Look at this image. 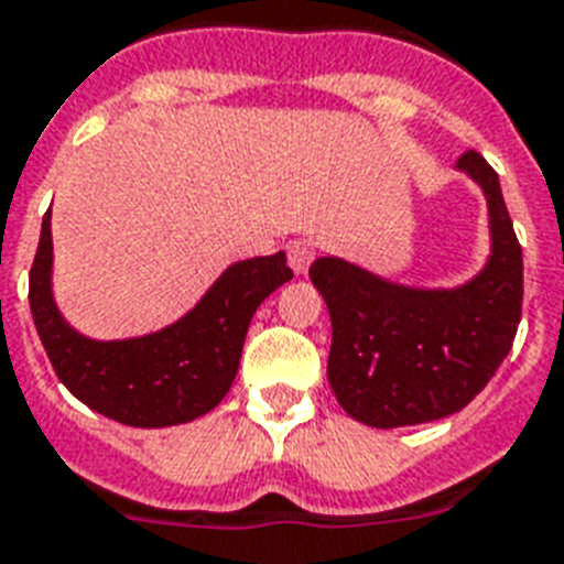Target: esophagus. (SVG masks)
<instances>
[{
    "mask_svg": "<svg viewBox=\"0 0 564 564\" xmlns=\"http://www.w3.org/2000/svg\"><path fill=\"white\" fill-rule=\"evenodd\" d=\"M286 258H290L292 272L306 274V269H310V263H313V258H315L313 242H310V240H292L290 246H286Z\"/></svg>",
    "mask_w": 564,
    "mask_h": 564,
    "instance_id": "1",
    "label": "esophagus"
}]
</instances>
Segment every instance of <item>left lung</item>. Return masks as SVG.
I'll list each match as a JSON object with an SVG mask.
<instances>
[{"label": "left lung", "mask_w": 564, "mask_h": 564, "mask_svg": "<svg viewBox=\"0 0 564 564\" xmlns=\"http://www.w3.org/2000/svg\"><path fill=\"white\" fill-rule=\"evenodd\" d=\"M487 196L489 258L455 290H420L318 258L310 281L333 322L327 379L338 405L373 429L455 414L496 377L521 322L524 263L498 173L475 150L457 159Z\"/></svg>", "instance_id": "1"}]
</instances>
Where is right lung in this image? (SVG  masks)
Wrapping results in <instances>:
<instances>
[{"label":"right lung","instance_id":"right-lung-1","mask_svg":"<svg viewBox=\"0 0 564 564\" xmlns=\"http://www.w3.org/2000/svg\"><path fill=\"white\" fill-rule=\"evenodd\" d=\"M52 210L43 217L29 304L59 382L91 411L135 429L191 423L217 409L240 368L251 315L292 278L286 254L237 260L199 304L148 336L98 341L59 315L52 292Z\"/></svg>","mask_w":564,"mask_h":564}]
</instances>
